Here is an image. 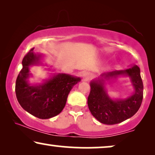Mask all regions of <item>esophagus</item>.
Segmentation results:
<instances>
[{"label": "esophagus", "instance_id": "esophagus-1", "mask_svg": "<svg viewBox=\"0 0 155 155\" xmlns=\"http://www.w3.org/2000/svg\"><path fill=\"white\" fill-rule=\"evenodd\" d=\"M91 78H92V74L89 73V72H84L83 75H82V78H83L84 81H87Z\"/></svg>", "mask_w": 155, "mask_h": 155}]
</instances>
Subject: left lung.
Listing matches in <instances>:
<instances>
[{
  "label": "left lung",
  "instance_id": "1",
  "mask_svg": "<svg viewBox=\"0 0 155 155\" xmlns=\"http://www.w3.org/2000/svg\"><path fill=\"white\" fill-rule=\"evenodd\" d=\"M120 76L128 77L134 92L125 99H112L105 88V82ZM90 93L87 99L89 109L92 116L101 124L114 125L121 123L136 114L143 98V83L140 70L136 65L124 71H115L101 74L100 78L90 82Z\"/></svg>",
  "mask_w": 155,
  "mask_h": 155
}]
</instances>
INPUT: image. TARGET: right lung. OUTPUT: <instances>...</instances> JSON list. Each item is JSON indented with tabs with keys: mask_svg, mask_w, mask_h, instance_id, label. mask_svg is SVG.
Listing matches in <instances>:
<instances>
[{
	"mask_svg": "<svg viewBox=\"0 0 155 155\" xmlns=\"http://www.w3.org/2000/svg\"><path fill=\"white\" fill-rule=\"evenodd\" d=\"M34 48L22 60V68L16 80V97L25 111L35 117L47 119L62 111L72 88L81 79L68 74L54 73L41 83L30 84L29 68L43 65L42 54H36Z\"/></svg>",
	"mask_w": 155,
	"mask_h": 155,
	"instance_id": "add662e5",
	"label": "right lung"
}]
</instances>
